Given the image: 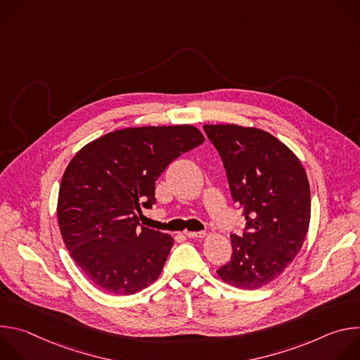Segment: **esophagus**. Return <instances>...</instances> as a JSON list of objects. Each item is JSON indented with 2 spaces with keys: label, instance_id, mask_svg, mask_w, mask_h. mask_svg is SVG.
I'll return each mask as SVG.
<instances>
[{
  "label": "esophagus",
  "instance_id": "1",
  "mask_svg": "<svg viewBox=\"0 0 360 360\" xmlns=\"http://www.w3.org/2000/svg\"><path fill=\"white\" fill-rule=\"evenodd\" d=\"M185 235L188 238H203L205 235H207V232L205 231H199V232H189V231H185Z\"/></svg>",
  "mask_w": 360,
  "mask_h": 360
}]
</instances>
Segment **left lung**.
I'll return each mask as SVG.
<instances>
[{
    "label": "left lung",
    "mask_w": 360,
    "mask_h": 360,
    "mask_svg": "<svg viewBox=\"0 0 360 360\" xmlns=\"http://www.w3.org/2000/svg\"><path fill=\"white\" fill-rule=\"evenodd\" d=\"M222 158L232 199L243 210L242 236L231 235L226 283L253 290L276 279L300 250L311 221V189L295 153L258 128L205 125Z\"/></svg>",
    "instance_id": "left-lung-1"
}]
</instances>
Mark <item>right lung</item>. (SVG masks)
Listing matches in <instances>:
<instances>
[{
  "label": "right lung",
  "instance_id": "obj_1",
  "mask_svg": "<svg viewBox=\"0 0 360 360\" xmlns=\"http://www.w3.org/2000/svg\"><path fill=\"white\" fill-rule=\"evenodd\" d=\"M205 141L192 125L138 127L86 143L68 164L58 193V224L72 259L99 289L134 295L155 282L171 235L139 228L155 182L182 153Z\"/></svg>",
  "mask_w": 360,
  "mask_h": 360
}]
</instances>
